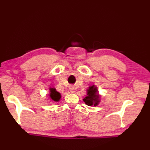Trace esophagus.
I'll use <instances>...</instances> for the list:
<instances>
[{"label": "esophagus", "mask_w": 150, "mask_h": 150, "mask_svg": "<svg viewBox=\"0 0 150 150\" xmlns=\"http://www.w3.org/2000/svg\"><path fill=\"white\" fill-rule=\"evenodd\" d=\"M69 91H70V93H73L74 92V89L72 88V87H70L69 88Z\"/></svg>", "instance_id": "esophagus-1"}]
</instances>
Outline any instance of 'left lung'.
Instances as JSON below:
<instances>
[{"label": "left lung", "mask_w": 150, "mask_h": 150, "mask_svg": "<svg viewBox=\"0 0 150 150\" xmlns=\"http://www.w3.org/2000/svg\"><path fill=\"white\" fill-rule=\"evenodd\" d=\"M88 96L83 99L84 102L88 106H96L99 103V95L98 93V89L94 85L90 86L87 90Z\"/></svg>", "instance_id": "8db88e82"}]
</instances>
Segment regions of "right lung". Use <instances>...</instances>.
Here are the masks:
<instances>
[{
  "mask_svg": "<svg viewBox=\"0 0 150 150\" xmlns=\"http://www.w3.org/2000/svg\"><path fill=\"white\" fill-rule=\"evenodd\" d=\"M50 97L54 101H59L61 99V94L56 91L54 88H50Z\"/></svg>",
  "mask_w": 150,
  "mask_h": 150,
  "instance_id": "add662e5",
  "label": "right lung"
}]
</instances>
